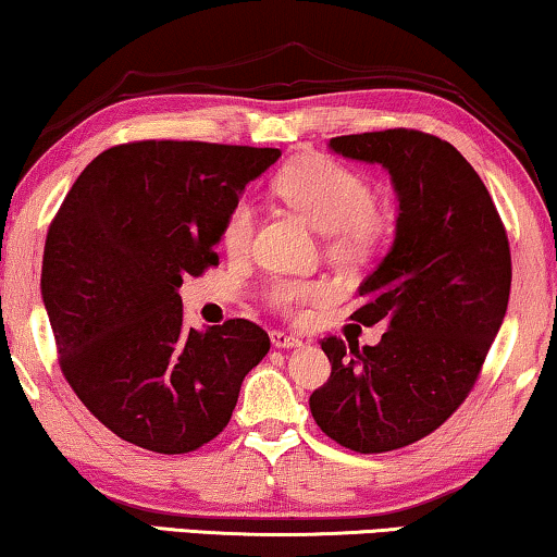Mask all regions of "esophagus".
Wrapping results in <instances>:
<instances>
[{
	"instance_id": "34e87169",
	"label": "esophagus",
	"mask_w": 557,
	"mask_h": 557,
	"mask_svg": "<svg viewBox=\"0 0 557 557\" xmlns=\"http://www.w3.org/2000/svg\"><path fill=\"white\" fill-rule=\"evenodd\" d=\"M270 338H272V346H275V348H297L302 343L300 338H297V335L282 333V331H272Z\"/></svg>"
}]
</instances>
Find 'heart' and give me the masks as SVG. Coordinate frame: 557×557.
Masks as SVG:
<instances>
[{
  "instance_id": "obj_1",
  "label": "heart",
  "mask_w": 557,
  "mask_h": 557,
  "mask_svg": "<svg viewBox=\"0 0 557 557\" xmlns=\"http://www.w3.org/2000/svg\"><path fill=\"white\" fill-rule=\"evenodd\" d=\"M275 189L320 232L333 234L331 245L338 255L366 252L379 239L381 216L371 184L346 163L327 156H305L280 171ZM252 234L255 207L247 199L234 201L222 226V245L232 255L247 252ZM264 295L275 310L302 315L312 305L331 300L333 287L325 280H275Z\"/></svg>"
}]
</instances>
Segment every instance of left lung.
<instances>
[{
  "label": "left lung",
  "mask_w": 557,
  "mask_h": 557,
  "mask_svg": "<svg viewBox=\"0 0 557 557\" xmlns=\"http://www.w3.org/2000/svg\"><path fill=\"white\" fill-rule=\"evenodd\" d=\"M331 148L388 169L398 219L350 315L360 325L386 320L388 331L379 346L320 341L333 371L310 411L350 451H394L442 426L480 379L510 300V242L480 174L432 133H356Z\"/></svg>",
  "instance_id": "obj_1"
}]
</instances>
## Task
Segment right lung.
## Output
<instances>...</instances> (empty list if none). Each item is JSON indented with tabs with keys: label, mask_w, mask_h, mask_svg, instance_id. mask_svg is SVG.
I'll use <instances>...</instances> for the list:
<instances>
[{
	"label": "right lung",
	"mask_w": 557,
	"mask_h": 557,
	"mask_svg": "<svg viewBox=\"0 0 557 557\" xmlns=\"http://www.w3.org/2000/svg\"><path fill=\"white\" fill-rule=\"evenodd\" d=\"M280 148L133 140L96 156L45 239L42 300L70 388L100 424L186 454L230 424L270 338L245 318L184 325L178 287L216 268L226 211Z\"/></svg>",
	"instance_id": "right-lung-1"
}]
</instances>
